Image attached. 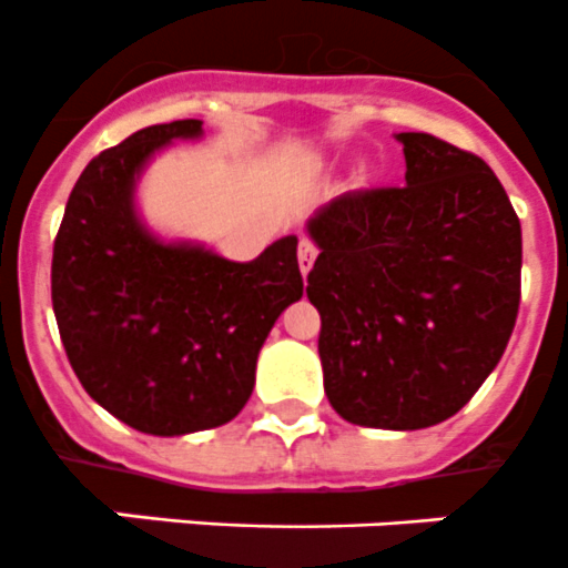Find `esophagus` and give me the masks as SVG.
Masks as SVG:
<instances>
[{
  "label": "esophagus",
  "mask_w": 568,
  "mask_h": 568,
  "mask_svg": "<svg viewBox=\"0 0 568 568\" xmlns=\"http://www.w3.org/2000/svg\"><path fill=\"white\" fill-rule=\"evenodd\" d=\"M315 258H318V247H315V242H310V239H301L298 244V267L301 273H310L312 264H315Z\"/></svg>",
  "instance_id": "1"
}]
</instances>
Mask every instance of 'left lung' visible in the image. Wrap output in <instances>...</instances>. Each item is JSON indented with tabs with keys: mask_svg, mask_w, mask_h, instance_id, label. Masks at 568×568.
Masks as SVG:
<instances>
[{
	"mask_svg": "<svg viewBox=\"0 0 568 568\" xmlns=\"http://www.w3.org/2000/svg\"><path fill=\"white\" fill-rule=\"evenodd\" d=\"M405 185L321 207L306 298L321 312L324 392L346 423L430 428L501 361L521 304V222L490 165L399 132Z\"/></svg>",
	"mask_w": 568,
	"mask_h": 568,
	"instance_id": "8db88e82",
	"label": "left lung"
}]
</instances>
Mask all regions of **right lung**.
Masks as SVG:
<instances>
[{
  "instance_id": "right-lung-1",
  "label": "right lung",
  "mask_w": 568,
  "mask_h": 568,
  "mask_svg": "<svg viewBox=\"0 0 568 568\" xmlns=\"http://www.w3.org/2000/svg\"><path fill=\"white\" fill-rule=\"evenodd\" d=\"M202 121L145 126L90 160L53 244V310L70 366L134 430L182 436L231 423L256 383L258 348L304 295L298 239L247 264L163 244L134 216V174Z\"/></svg>"
}]
</instances>
